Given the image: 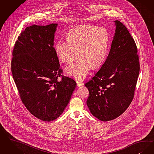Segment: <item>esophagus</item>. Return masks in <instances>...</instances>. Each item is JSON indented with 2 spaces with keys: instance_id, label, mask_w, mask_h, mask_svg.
I'll use <instances>...</instances> for the list:
<instances>
[{
  "instance_id": "obj_1",
  "label": "esophagus",
  "mask_w": 154,
  "mask_h": 154,
  "mask_svg": "<svg viewBox=\"0 0 154 154\" xmlns=\"http://www.w3.org/2000/svg\"><path fill=\"white\" fill-rule=\"evenodd\" d=\"M84 85V84L82 82L80 81H77V85L78 87H80L81 86H82Z\"/></svg>"
}]
</instances>
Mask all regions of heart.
I'll return each instance as SVG.
<instances>
[{
	"instance_id": "heart-1",
	"label": "heart",
	"mask_w": 154,
	"mask_h": 154,
	"mask_svg": "<svg viewBox=\"0 0 154 154\" xmlns=\"http://www.w3.org/2000/svg\"><path fill=\"white\" fill-rule=\"evenodd\" d=\"M110 37L103 27L82 25L72 29L67 39H60L55 45V53L60 60L70 63L79 55L80 58L65 68V73L77 80L85 77L91 68H96L105 61Z\"/></svg>"
}]
</instances>
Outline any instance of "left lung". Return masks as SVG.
<instances>
[{
    "mask_svg": "<svg viewBox=\"0 0 154 154\" xmlns=\"http://www.w3.org/2000/svg\"><path fill=\"white\" fill-rule=\"evenodd\" d=\"M111 50L99 71L85 84L89 92L86 101L91 113L107 122L120 116L134 96L140 65L135 42L127 27L115 20Z\"/></svg>",
    "mask_w": 154,
    "mask_h": 154,
    "instance_id": "8db88e82",
    "label": "left lung"
}]
</instances>
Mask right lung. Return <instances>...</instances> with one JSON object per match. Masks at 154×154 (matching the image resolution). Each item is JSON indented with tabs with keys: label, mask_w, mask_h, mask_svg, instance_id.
Segmentation results:
<instances>
[{
	"label": "right lung",
	"mask_w": 154,
	"mask_h": 154,
	"mask_svg": "<svg viewBox=\"0 0 154 154\" xmlns=\"http://www.w3.org/2000/svg\"><path fill=\"white\" fill-rule=\"evenodd\" d=\"M57 23L26 28L12 51L11 72L20 99L32 115L45 122L59 117L76 87L62 75L54 45Z\"/></svg>",
	"instance_id": "obj_1"
}]
</instances>
